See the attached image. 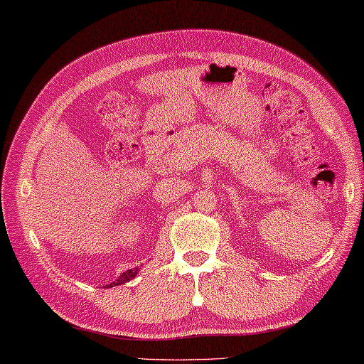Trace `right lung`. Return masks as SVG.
<instances>
[{
    "instance_id": "1",
    "label": "right lung",
    "mask_w": 364,
    "mask_h": 364,
    "mask_svg": "<svg viewBox=\"0 0 364 364\" xmlns=\"http://www.w3.org/2000/svg\"><path fill=\"white\" fill-rule=\"evenodd\" d=\"M137 273H139V268H129V270L122 272L121 275L117 277L116 282H112V283H109V285H106V288H112V287H117V285H124V283L134 280V278L137 277Z\"/></svg>"
}]
</instances>
